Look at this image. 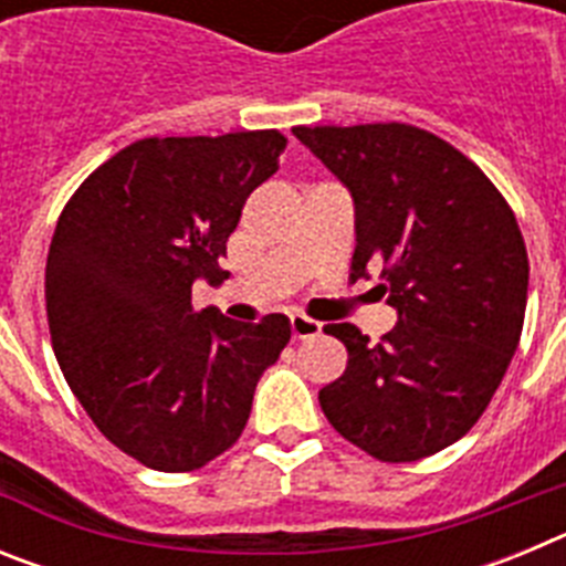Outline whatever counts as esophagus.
I'll return each mask as SVG.
<instances>
[{"mask_svg":"<svg viewBox=\"0 0 566 566\" xmlns=\"http://www.w3.org/2000/svg\"><path fill=\"white\" fill-rule=\"evenodd\" d=\"M292 334L294 339H308V337H317L319 328H323V323H317V319L306 317V314H292Z\"/></svg>","mask_w":566,"mask_h":566,"instance_id":"esophagus-1","label":"esophagus"}]
</instances>
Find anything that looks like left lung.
I'll return each mask as SVG.
<instances>
[{"mask_svg": "<svg viewBox=\"0 0 566 566\" xmlns=\"http://www.w3.org/2000/svg\"><path fill=\"white\" fill-rule=\"evenodd\" d=\"M354 198L352 277L379 269L397 326L371 343L352 323L323 332L348 348L319 391L334 431L379 462H417L479 422L527 308V249L488 175L411 124L294 127Z\"/></svg>", "mask_w": 566, "mask_h": 566, "instance_id": "left-lung-1", "label": "left lung"}]
</instances>
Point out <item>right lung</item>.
I'll return each instance as SVG.
<instances>
[{"label": "right lung", "instance_id": "1", "mask_svg": "<svg viewBox=\"0 0 566 566\" xmlns=\"http://www.w3.org/2000/svg\"><path fill=\"white\" fill-rule=\"evenodd\" d=\"M283 149L277 129L142 138L59 214L44 269L53 352L98 431L147 468L187 473L229 451L292 337L286 314L192 308L195 280H227L218 260Z\"/></svg>", "mask_w": 566, "mask_h": 566}]
</instances>
